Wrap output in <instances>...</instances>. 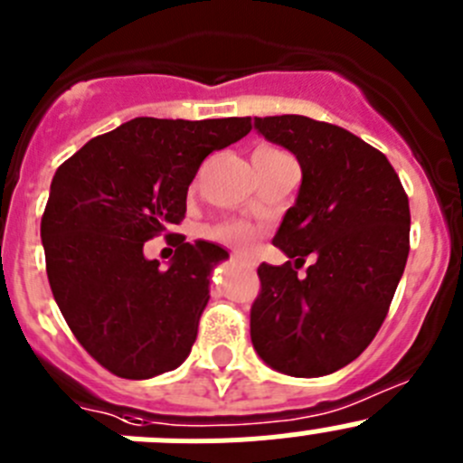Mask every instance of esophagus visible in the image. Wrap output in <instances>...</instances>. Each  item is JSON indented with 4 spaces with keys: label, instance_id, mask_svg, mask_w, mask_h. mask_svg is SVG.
Masks as SVG:
<instances>
[{
    "label": "esophagus",
    "instance_id": "1",
    "mask_svg": "<svg viewBox=\"0 0 463 463\" xmlns=\"http://www.w3.org/2000/svg\"><path fill=\"white\" fill-rule=\"evenodd\" d=\"M232 260H237V262H240V264H244V267H249V269H253V267H255V262H253V260L249 258V255L232 253Z\"/></svg>",
    "mask_w": 463,
    "mask_h": 463
}]
</instances>
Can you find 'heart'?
<instances>
[{
  "label": "heart",
  "mask_w": 463,
  "mask_h": 463,
  "mask_svg": "<svg viewBox=\"0 0 463 463\" xmlns=\"http://www.w3.org/2000/svg\"><path fill=\"white\" fill-rule=\"evenodd\" d=\"M264 154H278L276 149H260ZM210 240L223 241L232 246H249L255 240V228L246 222H222L208 231Z\"/></svg>",
  "instance_id": "obj_1"
}]
</instances>
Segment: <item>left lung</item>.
I'll return each mask as SVG.
<instances>
[{
    "mask_svg": "<svg viewBox=\"0 0 463 463\" xmlns=\"http://www.w3.org/2000/svg\"><path fill=\"white\" fill-rule=\"evenodd\" d=\"M255 128L298 158L303 183L273 237L289 260L258 267L250 341L280 373H335L387 318L410 255V199L387 156L345 128L303 115L255 118Z\"/></svg>",
    "mask_w": 463,
    "mask_h": 463,
    "instance_id": "left-lung-1",
    "label": "left lung"
}]
</instances>
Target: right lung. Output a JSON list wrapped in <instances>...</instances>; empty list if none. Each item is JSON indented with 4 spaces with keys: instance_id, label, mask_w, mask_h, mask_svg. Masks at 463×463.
I'll use <instances>...</instances> for the list:
<instances>
[{
    "instance_id": "obj_1",
    "label": "right lung",
    "mask_w": 463,
    "mask_h": 463,
    "mask_svg": "<svg viewBox=\"0 0 463 463\" xmlns=\"http://www.w3.org/2000/svg\"><path fill=\"white\" fill-rule=\"evenodd\" d=\"M250 128V118H136L53 174L40 222L49 287L71 335L112 375L154 378L190 355L208 276L228 253L169 228L185 219L201 163ZM158 234L177 246L169 269L141 253Z\"/></svg>"
}]
</instances>
